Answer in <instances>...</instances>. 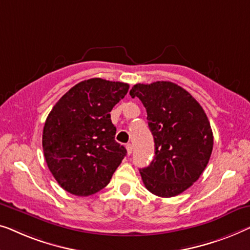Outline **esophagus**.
<instances>
[{
    "label": "esophagus",
    "mask_w": 250,
    "mask_h": 250,
    "mask_svg": "<svg viewBox=\"0 0 250 250\" xmlns=\"http://www.w3.org/2000/svg\"><path fill=\"white\" fill-rule=\"evenodd\" d=\"M125 148H126V152H128V154L130 155V154L132 153V145H131V144H126Z\"/></svg>",
    "instance_id": "1"
}]
</instances>
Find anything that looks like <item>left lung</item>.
Masks as SVG:
<instances>
[{
	"label": "left lung",
	"mask_w": 250,
	"mask_h": 250,
	"mask_svg": "<svg viewBox=\"0 0 250 250\" xmlns=\"http://www.w3.org/2000/svg\"><path fill=\"white\" fill-rule=\"evenodd\" d=\"M147 112L155 156L140 168L144 185L160 197L177 196L198 180L213 150L205 111L187 90L171 82L137 83L130 90Z\"/></svg>",
	"instance_id": "obj_1"
}]
</instances>
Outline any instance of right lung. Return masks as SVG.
Returning a JSON list of instances; mask_svg holds the SVG:
<instances>
[{"label": "right lung", "mask_w": 250, "mask_h": 250, "mask_svg": "<svg viewBox=\"0 0 250 250\" xmlns=\"http://www.w3.org/2000/svg\"><path fill=\"white\" fill-rule=\"evenodd\" d=\"M129 85L91 78L58 101L45 121L43 150L55 180L70 194L89 196L106 187L126 149L115 142L110 112Z\"/></svg>", "instance_id": "add662e5"}]
</instances>
